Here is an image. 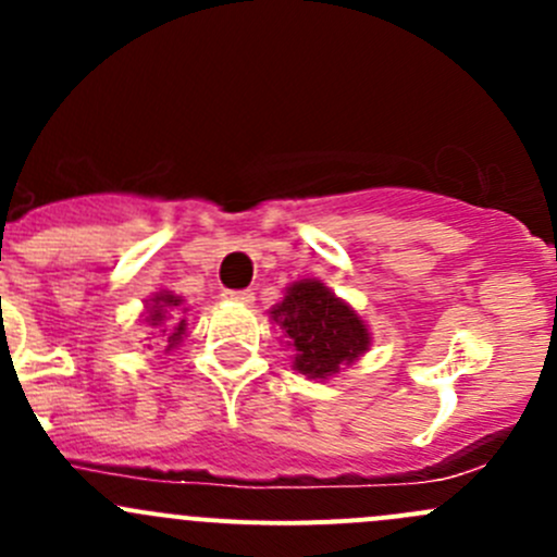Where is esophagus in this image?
<instances>
[{
	"label": "esophagus",
	"instance_id": "obj_1",
	"mask_svg": "<svg viewBox=\"0 0 557 557\" xmlns=\"http://www.w3.org/2000/svg\"><path fill=\"white\" fill-rule=\"evenodd\" d=\"M223 299H232V301H243V305H252V290H223Z\"/></svg>",
	"mask_w": 557,
	"mask_h": 557
}]
</instances>
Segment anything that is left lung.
<instances>
[{
  "label": "left lung",
  "instance_id": "1",
  "mask_svg": "<svg viewBox=\"0 0 557 557\" xmlns=\"http://www.w3.org/2000/svg\"><path fill=\"white\" fill-rule=\"evenodd\" d=\"M272 320L296 350L294 367L314 380L339 372L369 347V331L345 301L318 280H301L272 310Z\"/></svg>",
  "mask_w": 557,
  "mask_h": 557
}]
</instances>
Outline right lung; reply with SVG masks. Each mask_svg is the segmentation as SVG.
<instances>
[{
	"label": "right lung",
	"mask_w": 557,
	"mask_h": 557,
	"mask_svg": "<svg viewBox=\"0 0 557 557\" xmlns=\"http://www.w3.org/2000/svg\"><path fill=\"white\" fill-rule=\"evenodd\" d=\"M180 310H183V299L180 296L164 294L153 296V307H150V325L156 329V334L166 342V347H174L185 334V320L180 318Z\"/></svg>",
	"instance_id": "right-lung-1"
}]
</instances>
